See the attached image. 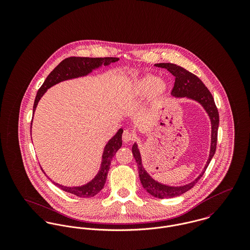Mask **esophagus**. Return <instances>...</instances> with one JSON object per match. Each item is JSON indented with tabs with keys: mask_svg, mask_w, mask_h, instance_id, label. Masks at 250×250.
Here are the masks:
<instances>
[{
	"mask_svg": "<svg viewBox=\"0 0 250 250\" xmlns=\"http://www.w3.org/2000/svg\"><path fill=\"white\" fill-rule=\"evenodd\" d=\"M134 139H135L134 135H133L131 132H129L128 130H125V131L123 132L122 140H123V142H124V143H130V142H133V141H134Z\"/></svg>",
	"mask_w": 250,
	"mask_h": 250,
	"instance_id": "1",
	"label": "esophagus"
}]
</instances>
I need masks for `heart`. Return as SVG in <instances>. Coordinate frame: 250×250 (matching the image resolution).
<instances>
[{
  "label": "heart",
  "mask_w": 250,
  "mask_h": 250,
  "mask_svg": "<svg viewBox=\"0 0 250 250\" xmlns=\"http://www.w3.org/2000/svg\"><path fill=\"white\" fill-rule=\"evenodd\" d=\"M167 87V83L164 81L158 80L156 76L146 75L131 85L128 91V96L142 97L149 93L151 99L156 100L165 94Z\"/></svg>",
  "instance_id": "heart-1"
}]
</instances>
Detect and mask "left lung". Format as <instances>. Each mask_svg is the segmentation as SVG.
I'll return each instance as SVG.
<instances>
[{"mask_svg":"<svg viewBox=\"0 0 250 250\" xmlns=\"http://www.w3.org/2000/svg\"><path fill=\"white\" fill-rule=\"evenodd\" d=\"M157 67L166 68L175 77V83L174 86L171 90V94L175 97H188L190 99L196 100L199 102L203 107L208 112L211 122H212V143H211V151H210V157L207 162V165L204 167L203 172L198 176V178L195 179L193 182L189 183L188 185L183 186V187H168L162 185L155 180L151 178L149 174L145 171L143 168L141 159V154L138 149L137 144L135 143L132 148V152L134 155V158L137 162L138 167H139V175L142 182L143 188L145 190L153 195L154 197L158 198H171L179 196L186 191L189 190L202 177L204 172L206 171L212 158L214 157L216 149V142H217V130H218V123H219V115L218 110L214 103V97L210 90L206 87V85L202 83V81L192 74L191 72L188 71L187 69L173 64V63H157L155 64Z\"/></svg>","mask_w":250,"mask_h":250,"instance_id":"1","label":"left lung"}]
</instances>
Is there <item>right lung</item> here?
<instances>
[{
    "instance_id": "obj_1",
    "label": "right lung",
    "mask_w": 250,
    "mask_h": 250,
    "mask_svg": "<svg viewBox=\"0 0 250 250\" xmlns=\"http://www.w3.org/2000/svg\"><path fill=\"white\" fill-rule=\"evenodd\" d=\"M117 61H118V58H81V57H70L63 60L53 71L48 75L43 84L38 89L36 93L35 104H34V112L36 110L37 103L40 100V98L43 96L46 90L51 86H53L54 84L65 80L78 78L81 76H85L93 69L101 66L102 64L108 65L109 63L115 62ZM31 129H32V123H31ZM122 133H123V130L119 129L116 135L107 143L103 153L101 169L91 182L87 183L84 186L74 187V188L64 187L55 182L53 183L61 189L72 193L74 195H77L79 197L87 198V197H92L96 195L104 188V185L107 179V172L109 169V166H110V161L114 156V154L116 153V151L122 145Z\"/></svg>"
}]
</instances>
